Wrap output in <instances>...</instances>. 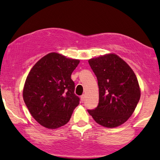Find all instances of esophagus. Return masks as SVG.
<instances>
[{"label":"esophagus","mask_w":160,"mask_h":160,"mask_svg":"<svg viewBox=\"0 0 160 160\" xmlns=\"http://www.w3.org/2000/svg\"><path fill=\"white\" fill-rule=\"evenodd\" d=\"M80 99H81L82 102H84V101H85V95H82L80 96Z\"/></svg>","instance_id":"34e87169"}]
</instances>
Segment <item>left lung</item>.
Returning a JSON list of instances; mask_svg holds the SVG:
<instances>
[{
    "label": "left lung",
    "mask_w": 160,
    "mask_h": 160,
    "mask_svg": "<svg viewBox=\"0 0 160 160\" xmlns=\"http://www.w3.org/2000/svg\"><path fill=\"white\" fill-rule=\"evenodd\" d=\"M98 80V104L88 112L97 123L113 128L126 122L141 96L138 79L132 69L115 54L89 60Z\"/></svg>",
    "instance_id": "8db88e82"
}]
</instances>
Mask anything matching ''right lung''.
<instances>
[{"instance_id":"obj_1","label":"right lung","mask_w":160,"mask_h":160,"mask_svg":"<svg viewBox=\"0 0 160 160\" xmlns=\"http://www.w3.org/2000/svg\"><path fill=\"white\" fill-rule=\"evenodd\" d=\"M80 61L51 52L40 59L28 75L23 99L37 122L48 128L64 126L80 98L74 94L71 74Z\"/></svg>"}]
</instances>
